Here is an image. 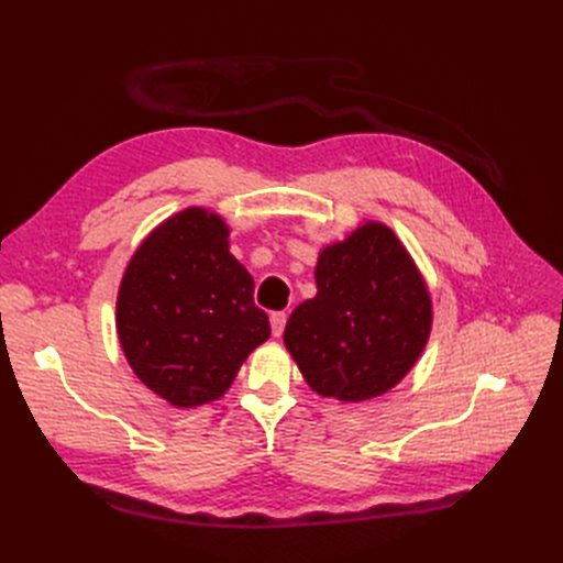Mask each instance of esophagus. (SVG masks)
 <instances>
[{"mask_svg":"<svg viewBox=\"0 0 563 563\" xmlns=\"http://www.w3.org/2000/svg\"><path fill=\"white\" fill-rule=\"evenodd\" d=\"M286 311H275L273 316H271V328H273V334L275 336H282V332H284V328H286Z\"/></svg>","mask_w":563,"mask_h":563,"instance_id":"34e87169","label":"esophagus"}]
</instances>
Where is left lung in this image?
Masks as SVG:
<instances>
[{"label":"left lung","instance_id":"8db88e82","mask_svg":"<svg viewBox=\"0 0 563 563\" xmlns=\"http://www.w3.org/2000/svg\"><path fill=\"white\" fill-rule=\"evenodd\" d=\"M316 298L290 313L284 343L320 396L368 400L415 366L431 334V298L391 229L360 227L325 247Z\"/></svg>","mask_w":563,"mask_h":563}]
</instances>
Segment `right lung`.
I'll use <instances>...</instances> for the list:
<instances>
[{"label":"right lung","mask_w":563,"mask_h":563,"mask_svg":"<svg viewBox=\"0 0 563 563\" xmlns=\"http://www.w3.org/2000/svg\"><path fill=\"white\" fill-rule=\"evenodd\" d=\"M227 238L216 212H176L140 245L119 288L117 330L128 364L176 408L220 398L271 336L267 313L254 305V279Z\"/></svg>","instance_id":"add662e5"}]
</instances>
